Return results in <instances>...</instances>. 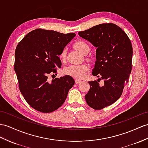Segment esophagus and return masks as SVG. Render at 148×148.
<instances>
[{
    "mask_svg": "<svg viewBox=\"0 0 148 148\" xmlns=\"http://www.w3.org/2000/svg\"><path fill=\"white\" fill-rule=\"evenodd\" d=\"M75 84H80V83L82 81H81L80 80H79V79H75Z\"/></svg>",
    "mask_w": 148,
    "mask_h": 148,
    "instance_id": "esophagus-1",
    "label": "esophagus"
}]
</instances>
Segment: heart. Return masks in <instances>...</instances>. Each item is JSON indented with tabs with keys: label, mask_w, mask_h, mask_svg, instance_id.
<instances>
[{
	"label": "heart",
	"mask_w": 148,
	"mask_h": 148,
	"mask_svg": "<svg viewBox=\"0 0 148 148\" xmlns=\"http://www.w3.org/2000/svg\"><path fill=\"white\" fill-rule=\"evenodd\" d=\"M74 48L79 52L86 55L87 54L90 47L84 41H78L75 42ZM66 48L63 49L60 55V58L61 60L64 61L66 58ZM89 71V66L86 64H70L64 69V73L67 75H69L75 78H83L85 77L86 73Z\"/></svg>",
	"instance_id": "heart-1"
}]
</instances>
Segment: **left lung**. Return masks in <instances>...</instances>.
<instances>
[{"instance_id": "left-lung-1", "label": "left lung", "mask_w": 148, "mask_h": 148, "mask_svg": "<svg viewBox=\"0 0 148 148\" xmlns=\"http://www.w3.org/2000/svg\"><path fill=\"white\" fill-rule=\"evenodd\" d=\"M80 37L97 48L92 75L101 77L88 82L90 88L85 95L88 105L95 110L110 106L120 98L132 70V46L125 32L112 23L100 24L80 31ZM103 79L104 84L99 85Z\"/></svg>"}]
</instances>
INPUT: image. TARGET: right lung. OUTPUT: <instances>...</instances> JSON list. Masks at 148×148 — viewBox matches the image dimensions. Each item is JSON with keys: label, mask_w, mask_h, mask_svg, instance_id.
<instances>
[{"label": "right lung", "mask_w": 148, "mask_h": 148, "mask_svg": "<svg viewBox=\"0 0 148 148\" xmlns=\"http://www.w3.org/2000/svg\"><path fill=\"white\" fill-rule=\"evenodd\" d=\"M76 34L37 29L25 36L16 47L14 70L19 90L29 105L43 113L51 112L65 101L75 84L69 75L51 81L62 62L58 56Z\"/></svg>", "instance_id": "right-lung-1"}]
</instances>
